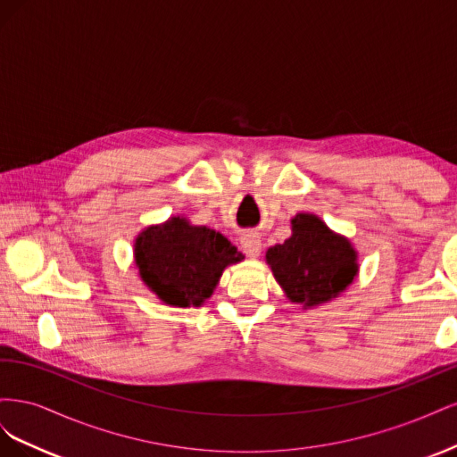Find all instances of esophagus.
<instances>
[{
	"label": "esophagus",
	"mask_w": 457,
	"mask_h": 457,
	"mask_svg": "<svg viewBox=\"0 0 457 457\" xmlns=\"http://www.w3.org/2000/svg\"><path fill=\"white\" fill-rule=\"evenodd\" d=\"M240 244H242V250L247 257H259L262 245H261V240H259L257 234H253V232L244 234Z\"/></svg>",
	"instance_id": "esophagus-1"
}]
</instances>
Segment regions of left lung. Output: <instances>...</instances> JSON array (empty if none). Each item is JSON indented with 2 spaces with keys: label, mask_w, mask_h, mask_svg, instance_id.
I'll return each instance as SVG.
<instances>
[{
  "label": "left lung",
  "mask_w": 457,
  "mask_h": 457,
  "mask_svg": "<svg viewBox=\"0 0 457 457\" xmlns=\"http://www.w3.org/2000/svg\"><path fill=\"white\" fill-rule=\"evenodd\" d=\"M353 244L312 213L292 219V237L267 250V262L287 299L303 309L336 299L358 272Z\"/></svg>",
  "instance_id": "obj_1"
}]
</instances>
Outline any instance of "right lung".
Masks as SVG:
<instances>
[{
    "label": "right lung",
    "instance_id": "1",
    "mask_svg": "<svg viewBox=\"0 0 457 457\" xmlns=\"http://www.w3.org/2000/svg\"><path fill=\"white\" fill-rule=\"evenodd\" d=\"M244 255L223 234L170 217L135 238V265L141 280L171 307H200L210 299L220 274Z\"/></svg>",
    "mask_w": 457,
    "mask_h": 457
}]
</instances>
